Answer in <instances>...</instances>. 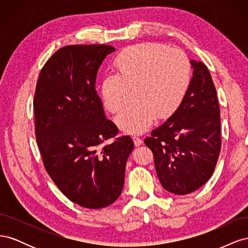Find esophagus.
<instances>
[{"mask_svg": "<svg viewBox=\"0 0 248 248\" xmlns=\"http://www.w3.org/2000/svg\"><path fill=\"white\" fill-rule=\"evenodd\" d=\"M132 140H133V142H134V145H136V147H139L142 144V140L139 137H132Z\"/></svg>", "mask_w": 248, "mask_h": 248, "instance_id": "obj_1", "label": "esophagus"}]
</instances>
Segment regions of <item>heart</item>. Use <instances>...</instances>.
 <instances>
[{"mask_svg":"<svg viewBox=\"0 0 248 248\" xmlns=\"http://www.w3.org/2000/svg\"><path fill=\"white\" fill-rule=\"evenodd\" d=\"M115 73L104 74L100 81L102 106L117 112L124 104L127 88L136 87L133 99L116 118L125 133L148 130L156 115L168 118L179 108L191 82L188 57L178 48L159 43H141L127 47L116 57Z\"/></svg>","mask_w":248,"mask_h":248,"instance_id":"obj_1","label":"heart"}]
</instances>
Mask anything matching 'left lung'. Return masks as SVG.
Returning a JSON list of instances; mask_svg holds the SVG:
<instances>
[{
    "label": "left lung",
    "mask_w": 248,
    "mask_h": 248,
    "mask_svg": "<svg viewBox=\"0 0 248 248\" xmlns=\"http://www.w3.org/2000/svg\"><path fill=\"white\" fill-rule=\"evenodd\" d=\"M193 77L179 108L145 144L152 150L163 188L179 196L199 189L213 175L220 153V110L207 66L190 61Z\"/></svg>",
    "instance_id": "8db88e82"
}]
</instances>
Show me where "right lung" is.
Returning <instances> with one entry per match:
<instances>
[{
	"mask_svg": "<svg viewBox=\"0 0 248 248\" xmlns=\"http://www.w3.org/2000/svg\"><path fill=\"white\" fill-rule=\"evenodd\" d=\"M110 46H68L43 66L34 96L37 145L51 180L76 204L101 209L122 192L125 167L134 144L117 138L107 120L95 82Z\"/></svg>",
	"mask_w": 248,
	"mask_h": 248,
	"instance_id": "obj_1",
	"label": "right lung"
}]
</instances>
